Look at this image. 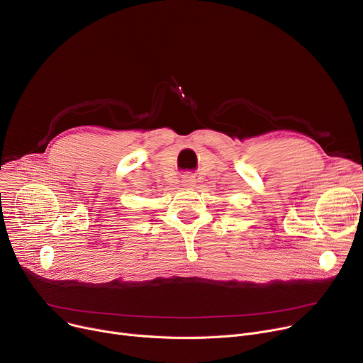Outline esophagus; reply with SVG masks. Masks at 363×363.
I'll return each instance as SVG.
<instances>
[{
	"mask_svg": "<svg viewBox=\"0 0 363 363\" xmlns=\"http://www.w3.org/2000/svg\"><path fill=\"white\" fill-rule=\"evenodd\" d=\"M181 185L185 188H193L196 185V178L193 175H184L181 179Z\"/></svg>",
	"mask_w": 363,
	"mask_h": 363,
	"instance_id": "1",
	"label": "esophagus"
}]
</instances>
